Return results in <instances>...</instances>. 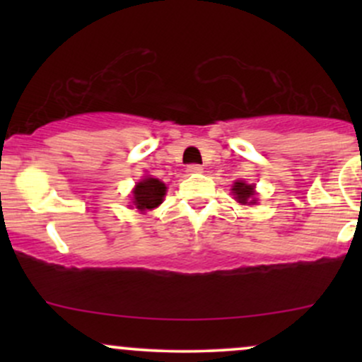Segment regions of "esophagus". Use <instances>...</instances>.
Returning a JSON list of instances; mask_svg holds the SVG:
<instances>
[{"instance_id":"obj_1","label":"esophagus","mask_w":362,"mask_h":362,"mask_svg":"<svg viewBox=\"0 0 362 362\" xmlns=\"http://www.w3.org/2000/svg\"><path fill=\"white\" fill-rule=\"evenodd\" d=\"M204 172V168L201 167V165H189L187 167V173H202Z\"/></svg>"}]
</instances>
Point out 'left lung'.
Wrapping results in <instances>:
<instances>
[{
  "instance_id": "left-lung-1",
  "label": "left lung",
  "mask_w": 362,
  "mask_h": 362,
  "mask_svg": "<svg viewBox=\"0 0 362 362\" xmlns=\"http://www.w3.org/2000/svg\"><path fill=\"white\" fill-rule=\"evenodd\" d=\"M231 192H233L235 199L240 202V204H255L257 199H255V185L252 184H245L243 180H236L233 184V189H231Z\"/></svg>"
}]
</instances>
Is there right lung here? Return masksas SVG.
<instances>
[{"instance_id":"right-lung-1","label":"right lung","mask_w":362,"mask_h":362,"mask_svg":"<svg viewBox=\"0 0 362 362\" xmlns=\"http://www.w3.org/2000/svg\"><path fill=\"white\" fill-rule=\"evenodd\" d=\"M165 194H167V185L161 180L153 177H146L136 184L132 190V206L139 209L141 213L148 209H155L163 202Z\"/></svg>"}]
</instances>
